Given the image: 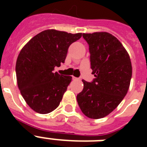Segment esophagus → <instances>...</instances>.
I'll return each mask as SVG.
<instances>
[{"mask_svg":"<svg viewBox=\"0 0 147 147\" xmlns=\"http://www.w3.org/2000/svg\"><path fill=\"white\" fill-rule=\"evenodd\" d=\"M72 79H73V80H79V78H76L75 76H72Z\"/></svg>","mask_w":147,"mask_h":147,"instance_id":"esophagus-1","label":"esophagus"}]
</instances>
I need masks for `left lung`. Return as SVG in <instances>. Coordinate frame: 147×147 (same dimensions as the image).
I'll return each mask as SVG.
<instances>
[{"label":"left lung","instance_id":"left-lung-1","mask_svg":"<svg viewBox=\"0 0 147 147\" xmlns=\"http://www.w3.org/2000/svg\"><path fill=\"white\" fill-rule=\"evenodd\" d=\"M89 46L92 82L82 80L83 90L77 101L85 116L100 119L111 113L122 101L130 87L132 65L120 41L107 32L83 33Z\"/></svg>","mask_w":147,"mask_h":147}]
</instances>
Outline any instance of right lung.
I'll return each instance as SVG.
<instances>
[{"mask_svg": "<svg viewBox=\"0 0 147 147\" xmlns=\"http://www.w3.org/2000/svg\"><path fill=\"white\" fill-rule=\"evenodd\" d=\"M82 33L47 30L33 36L20 52L16 62L17 85L31 109L48 114L56 109L71 76L53 72L65 62L69 46Z\"/></svg>", "mask_w": 147, "mask_h": 147, "instance_id": "1", "label": "right lung"}]
</instances>
